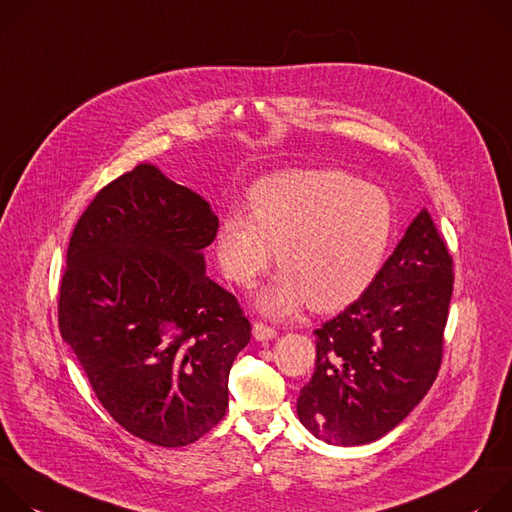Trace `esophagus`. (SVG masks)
<instances>
[{"label":"esophagus","instance_id":"obj_1","mask_svg":"<svg viewBox=\"0 0 512 512\" xmlns=\"http://www.w3.org/2000/svg\"><path fill=\"white\" fill-rule=\"evenodd\" d=\"M252 333H254V337L258 339V342H268V339H274V337L278 335V331H276L274 327H270V325H266V323H262V321H256V323H254Z\"/></svg>","mask_w":512,"mask_h":512}]
</instances>
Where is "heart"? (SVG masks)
Returning <instances> with one entry per match:
<instances>
[{
    "mask_svg": "<svg viewBox=\"0 0 512 512\" xmlns=\"http://www.w3.org/2000/svg\"><path fill=\"white\" fill-rule=\"evenodd\" d=\"M394 236L388 195L342 170H289L260 179L250 213L219 221L215 254L225 276L250 287L268 268L280 276L260 293L264 313L285 317L307 299L317 311L342 309L376 280Z\"/></svg>",
    "mask_w": 512,
    "mask_h": 512,
    "instance_id": "obj_1",
    "label": "heart"
}]
</instances>
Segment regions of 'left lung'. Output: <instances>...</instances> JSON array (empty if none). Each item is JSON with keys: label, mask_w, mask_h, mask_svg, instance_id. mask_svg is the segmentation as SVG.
<instances>
[{"label": "left lung", "mask_w": 512, "mask_h": 512, "mask_svg": "<svg viewBox=\"0 0 512 512\" xmlns=\"http://www.w3.org/2000/svg\"><path fill=\"white\" fill-rule=\"evenodd\" d=\"M451 291V256L423 209L366 293L315 329L301 423L335 445H364L399 425L437 378Z\"/></svg>", "instance_id": "left-lung-1"}]
</instances>
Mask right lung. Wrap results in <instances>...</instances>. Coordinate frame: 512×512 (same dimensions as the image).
I'll list each match as a JSON object with an SVG mask.
<instances>
[{"label": "right lung", "instance_id": "right-lung-1", "mask_svg": "<svg viewBox=\"0 0 512 512\" xmlns=\"http://www.w3.org/2000/svg\"><path fill=\"white\" fill-rule=\"evenodd\" d=\"M217 215L152 164L105 185L79 217L59 327L107 413L132 435L181 447L227 409L250 342L238 299L205 274Z\"/></svg>", "mask_w": 512, "mask_h": 512}]
</instances>
